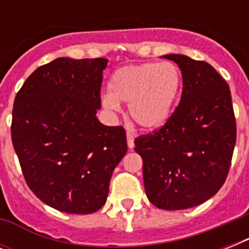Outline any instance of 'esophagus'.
Returning a JSON list of instances; mask_svg holds the SVG:
<instances>
[{
  "label": "esophagus",
  "mask_w": 249,
  "mask_h": 249,
  "mask_svg": "<svg viewBox=\"0 0 249 249\" xmlns=\"http://www.w3.org/2000/svg\"><path fill=\"white\" fill-rule=\"evenodd\" d=\"M126 140H128V147L133 148L134 147V134L132 132H126Z\"/></svg>",
  "instance_id": "34e87169"
}]
</instances>
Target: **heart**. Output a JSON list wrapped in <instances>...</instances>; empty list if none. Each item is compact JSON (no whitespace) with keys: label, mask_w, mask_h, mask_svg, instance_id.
<instances>
[{"label":"heart","mask_w":249,"mask_h":249,"mask_svg":"<svg viewBox=\"0 0 249 249\" xmlns=\"http://www.w3.org/2000/svg\"><path fill=\"white\" fill-rule=\"evenodd\" d=\"M181 85L179 68L170 62L125 66L112 75L109 94L102 103L107 109L117 111L119 102H129L132 120L141 128L155 129L170 116Z\"/></svg>","instance_id":"heart-1"}]
</instances>
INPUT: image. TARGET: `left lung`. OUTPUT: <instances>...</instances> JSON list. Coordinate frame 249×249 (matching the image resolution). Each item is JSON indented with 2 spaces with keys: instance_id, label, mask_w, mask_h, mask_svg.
Masks as SVG:
<instances>
[{
  "instance_id": "left-lung-1",
  "label": "left lung",
  "mask_w": 249,
  "mask_h": 249,
  "mask_svg": "<svg viewBox=\"0 0 249 249\" xmlns=\"http://www.w3.org/2000/svg\"><path fill=\"white\" fill-rule=\"evenodd\" d=\"M182 71L179 105L165 124L137 137L146 195L160 209L196 207L226 181L236 141L228 83L207 62L169 54Z\"/></svg>"
}]
</instances>
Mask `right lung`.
I'll return each instance as SVG.
<instances>
[{
  "mask_svg": "<svg viewBox=\"0 0 249 249\" xmlns=\"http://www.w3.org/2000/svg\"><path fill=\"white\" fill-rule=\"evenodd\" d=\"M107 63L58 58L37 68L14 101L11 140L25 182L60 212L101 209L128 150L125 129L106 126L95 116Z\"/></svg>",
  "mask_w": 249,
  "mask_h": 249,
  "instance_id": "right-lung-1",
  "label": "right lung"
}]
</instances>
